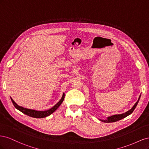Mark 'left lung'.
Instances as JSON below:
<instances>
[{"label":"left lung","mask_w":149,"mask_h":149,"mask_svg":"<svg viewBox=\"0 0 149 149\" xmlns=\"http://www.w3.org/2000/svg\"><path fill=\"white\" fill-rule=\"evenodd\" d=\"M140 97H141V96H140ZM140 97L139 98L138 101H137V102L135 104L134 106L132 107V108L131 109H130L129 111L125 112V113H124V114L112 116L111 117H109V118H107V119L106 120H101V121L104 122V123H114V122H116V121H118V120H120L122 119L125 118V117H127V116L130 115V114H132V112L134 111V109H136V107L137 104L139 102V101L140 100Z\"/></svg>","instance_id":"1"}]
</instances>
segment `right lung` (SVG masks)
Segmentation results:
<instances>
[{
  "instance_id": "add662e5",
  "label": "right lung",
  "mask_w": 149,
  "mask_h": 149,
  "mask_svg": "<svg viewBox=\"0 0 149 149\" xmlns=\"http://www.w3.org/2000/svg\"><path fill=\"white\" fill-rule=\"evenodd\" d=\"M64 98H65V94L63 93L60 101L58 102L56 105H55L53 107H52L50 109L47 110V111H35V110H32V109H26V108H24L23 107H21V106H19V105H17L12 98H11V100H12V102L13 103V106H15L16 109H17L18 110L22 112V113H24L29 116L32 117V118H45V117L49 116L50 114H52L53 112H55L61 105L62 102L63 101Z\"/></svg>"
}]
</instances>
